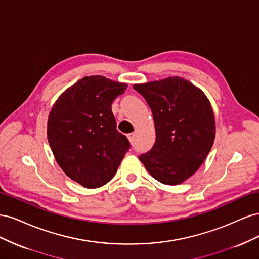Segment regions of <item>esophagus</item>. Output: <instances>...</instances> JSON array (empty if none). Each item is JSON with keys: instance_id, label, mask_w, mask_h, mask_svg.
Returning a JSON list of instances; mask_svg holds the SVG:
<instances>
[{"instance_id": "esophagus-1", "label": "esophagus", "mask_w": 259, "mask_h": 259, "mask_svg": "<svg viewBox=\"0 0 259 259\" xmlns=\"http://www.w3.org/2000/svg\"><path fill=\"white\" fill-rule=\"evenodd\" d=\"M127 138H128V140L131 142V144L134 143V140H135V133H130V134H127Z\"/></svg>"}]
</instances>
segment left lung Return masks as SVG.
<instances>
[{"label":"left lung","instance_id":"1","mask_svg":"<svg viewBox=\"0 0 259 259\" xmlns=\"http://www.w3.org/2000/svg\"><path fill=\"white\" fill-rule=\"evenodd\" d=\"M150 107L155 143L139 160L153 178L179 185L206 159L215 139V119L209 100L197 86L179 76L135 84Z\"/></svg>","mask_w":259,"mask_h":259}]
</instances>
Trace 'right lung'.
<instances>
[{
	"instance_id": "right-lung-1",
	"label": "right lung",
	"mask_w": 259,
	"mask_h": 259,
	"mask_svg": "<svg viewBox=\"0 0 259 259\" xmlns=\"http://www.w3.org/2000/svg\"><path fill=\"white\" fill-rule=\"evenodd\" d=\"M126 88L101 75L85 76L61 94L50 112L48 139L55 159L89 189L110 182L131 147L111 110Z\"/></svg>"
}]
</instances>
